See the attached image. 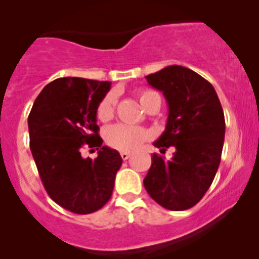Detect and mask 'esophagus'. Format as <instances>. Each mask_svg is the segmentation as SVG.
<instances>
[{
	"instance_id": "1",
	"label": "esophagus",
	"mask_w": 259,
	"mask_h": 259,
	"mask_svg": "<svg viewBox=\"0 0 259 259\" xmlns=\"http://www.w3.org/2000/svg\"><path fill=\"white\" fill-rule=\"evenodd\" d=\"M120 157H122V159H128V158L131 157V153H128V152H122L120 153Z\"/></svg>"
}]
</instances>
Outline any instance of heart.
Here are the masks:
<instances>
[{
  "label": "heart",
  "mask_w": 259,
  "mask_h": 259,
  "mask_svg": "<svg viewBox=\"0 0 259 259\" xmlns=\"http://www.w3.org/2000/svg\"><path fill=\"white\" fill-rule=\"evenodd\" d=\"M159 97L153 91H141L139 93V100H140L141 106L145 107L146 105L152 101L153 98ZM116 97L114 93H109L106 97L98 105L97 118L102 122H106L113 118L114 111H115ZM148 132L140 127H134V125L127 124H113L110 125L105 131V140L107 145L118 150H134L135 148L140 145L141 143L148 139Z\"/></svg>",
  "instance_id": "obj_1"
}]
</instances>
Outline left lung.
<instances>
[{"mask_svg": "<svg viewBox=\"0 0 259 259\" xmlns=\"http://www.w3.org/2000/svg\"><path fill=\"white\" fill-rule=\"evenodd\" d=\"M145 77L168 106L166 128L153 144L162 152L174 146L175 153L170 161L152 155L144 187L164 209H191L210 188L221 163L223 109L214 87L189 68L167 66Z\"/></svg>", "mask_w": 259, "mask_h": 259, "instance_id": "1", "label": "left lung"}]
</instances>
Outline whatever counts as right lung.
Listing matches in <instances>:
<instances>
[{
	"mask_svg": "<svg viewBox=\"0 0 259 259\" xmlns=\"http://www.w3.org/2000/svg\"><path fill=\"white\" fill-rule=\"evenodd\" d=\"M111 83L59 77L44 87L28 116L29 148L41 182L54 202L75 214L101 209L113 194L122 157L101 146L97 109ZM84 145L97 147L95 160L83 158Z\"/></svg>",
	"mask_w": 259,
	"mask_h": 259,
	"instance_id": "add662e5",
	"label": "right lung"
}]
</instances>
